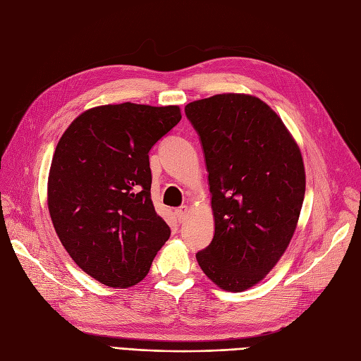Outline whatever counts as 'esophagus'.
Instances as JSON below:
<instances>
[{
  "mask_svg": "<svg viewBox=\"0 0 361 361\" xmlns=\"http://www.w3.org/2000/svg\"><path fill=\"white\" fill-rule=\"evenodd\" d=\"M187 215H188V206H180V207H178L176 209V216H178V220L182 223V221H185V218H187Z\"/></svg>",
  "mask_w": 361,
  "mask_h": 361,
  "instance_id": "esophagus-1",
  "label": "esophagus"
}]
</instances>
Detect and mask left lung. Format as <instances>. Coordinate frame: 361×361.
I'll return each mask as SVG.
<instances>
[{"instance_id": "1", "label": "left lung", "mask_w": 361, "mask_h": 361, "mask_svg": "<svg viewBox=\"0 0 361 361\" xmlns=\"http://www.w3.org/2000/svg\"><path fill=\"white\" fill-rule=\"evenodd\" d=\"M209 173L215 233L202 271L227 292L257 285L285 255L305 192L300 146L259 97L221 93L190 102Z\"/></svg>"}]
</instances>
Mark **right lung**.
Wrapping results in <instances>:
<instances>
[{
    "label": "right lung",
    "instance_id": "1",
    "mask_svg": "<svg viewBox=\"0 0 361 361\" xmlns=\"http://www.w3.org/2000/svg\"><path fill=\"white\" fill-rule=\"evenodd\" d=\"M182 118L178 105L93 106L59 140L48 209L72 260L105 286L143 280L170 227L150 197L149 150Z\"/></svg>",
    "mask_w": 361,
    "mask_h": 361
}]
</instances>
